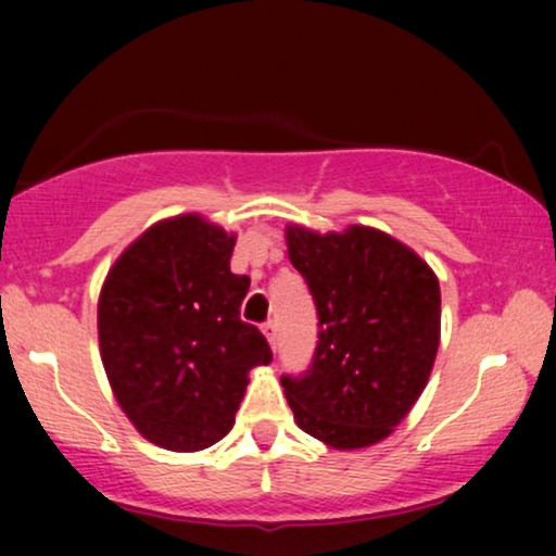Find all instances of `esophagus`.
Wrapping results in <instances>:
<instances>
[{
	"instance_id": "esophagus-1",
	"label": "esophagus",
	"mask_w": 556,
	"mask_h": 556,
	"mask_svg": "<svg viewBox=\"0 0 556 556\" xmlns=\"http://www.w3.org/2000/svg\"><path fill=\"white\" fill-rule=\"evenodd\" d=\"M263 333H265V339H268V344L276 349L278 346V326H276V321H265Z\"/></svg>"
}]
</instances>
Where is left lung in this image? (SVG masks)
Here are the masks:
<instances>
[{"mask_svg": "<svg viewBox=\"0 0 556 556\" xmlns=\"http://www.w3.org/2000/svg\"><path fill=\"white\" fill-rule=\"evenodd\" d=\"M288 257L318 314L311 367L280 384L303 432L354 451L384 440L420 397L440 344L430 265L375 227H286Z\"/></svg>", "mask_w": 556, "mask_h": 556, "instance_id": "left-lung-1", "label": "left lung"}]
</instances>
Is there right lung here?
<instances>
[{"instance_id":"1","label":"right lung","mask_w":556,"mask_h":556,"mask_svg":"<svg viewBox=\"0 0 556 556\" xmlns=\"http://www.w3.org/2000/svg\"><path fill=\"white\" fill-rule=\"evenodd\" d=\"M235 235L200 215L156 223L113 263L98 301L101 359L134 428L192 453L230 432L248 371L273 352L240 321L250 278L235 276Z\"/></svg>"}]
</instances>
